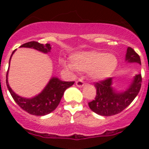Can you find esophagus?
I'll use <instances>...</instances> for the list:
<instances>
[{"mask_svg":"<svg viewBox=\"0 0 149 149\" xmlns=\"http://www.w3.org/2000/svg\"><path fill=\"white\" fill-rule=\"evenodd\" d=\"M76 85H77L78 87H82V86H84V82L83 81V79H79L76 82Z\"/></svg>","mask_w":149,"mask_h":149,"instance_id":"1","label":"esophagus"}]
</instances>
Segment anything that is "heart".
I'll use <instances>...</instances> for the list:
<instances>
[{"label":"heart","instance_id":"heart-1","mask_svg":"<svg viewBox=\"0 0 149 149\" xmlns=\"http://www.w3.org/2000/svg\"><path fill=\"white\" fill-rule=\"evenodd\" d=\"M63 65L71 71H90L93 79L102 80L110 77L115 70L118 58L113 54L93 50L74 54L71 56V64L63 63Z\"/></svg>","mask_w":149,"mask_h":149}]
</instances>
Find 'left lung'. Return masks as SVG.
<instances>
[{"label": "left lung", "mask_w": 149, "mask_h": 149, "mask_svg": "<svg viewBox=\"0 0 149 149\" xmlns=\"http://www.w3.org/2000/svg\"><path fill=\"white\" fill-rule=\"evenodd\" d=\"M125 61L141 64L140 56L131 47L127 48ZM141 75H136L129 87L122 92H118L112 87L111 77L97 82L94 84L97 95L95 99L88 103L90 108L102 116H112L120 113L136 97L141 89Z\"/></svg>", "instance_id": "1"}]
</instances>
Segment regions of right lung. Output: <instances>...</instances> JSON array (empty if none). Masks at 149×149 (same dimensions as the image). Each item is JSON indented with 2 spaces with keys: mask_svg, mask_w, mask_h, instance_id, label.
Segmentation results:
<instances>
[{
  "mask_svg": "<svg viewBox=\"0 0 149 149\" xmlns=\"http://www.w3.org/2000/svg\"><path fill=\"white\" fill-rule=\"evenodd\" d=\"M20 47L31 48L44 53H48L51 50L50 44L47 43L45 45H43L35 41L24 43ZM15 51V50L13 51L10 58ZM9 64H10V62H9ZM8 72L6 76V84H7V86H8L10 95L21 108L32 115L43 116L52 112L58 107L65 90L74 84L73 81H62L57 77H52L49 82V84L44 88V90L39 94L32 98H24L17 95L11 90L8 84Z\"/></svg>",
  "mask_w": 149,
  "mask_h": 149,
  "instance_id": "1",
  "label": "right lung"
}]
</instances>
